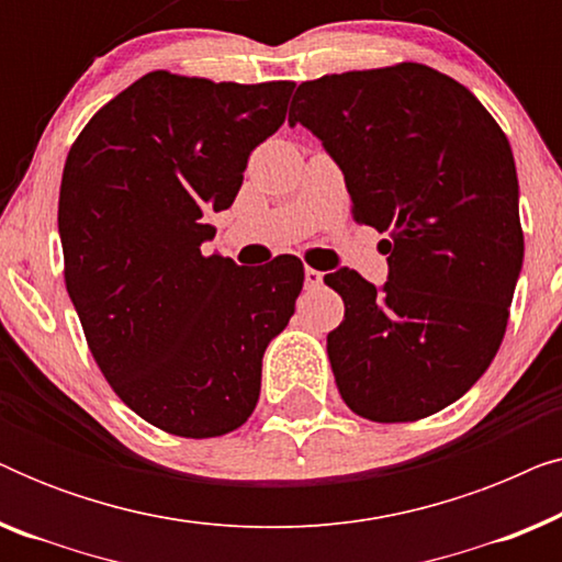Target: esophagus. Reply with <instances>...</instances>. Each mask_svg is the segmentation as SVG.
<instances>
[{
    "label": "esophagus",
    "mask_w": 562,
    "mask_h": 562,
    "mask_svg": "<svg viewBox=\"0 0 562 562\" xmlns=\"http://www.w3.org/2000/svg\"><path fill=\"white\" fill-rule=\"evenodd\" d=\"M304 283H306V286H310V289H317V286H319V283H322V273L317 271V268H310V266L304 268Z\"/></svg>",
    "instance_id": "obj_1"
}]
</instances>
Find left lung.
<instances>
[{
  "label": "left lung",
  "mask_w": 562,
  "mask_h": 562,
  "mask_svg": "<svg viewBox=\"0 0 562 562\" xmlns=\"http://www.w3.org/2000/svg\"><path fill=\"white\" fill-rule=\"evenodd\" d=\"M296 122L342 168L352 220L389 233L383 289L325 276L345 302L327 335L337 391L363 419H425L504 340L525 258L509 140L463 83L412 60L299 83Z\"/></svg>",
  "instance_id": "1"
}]
</instances>
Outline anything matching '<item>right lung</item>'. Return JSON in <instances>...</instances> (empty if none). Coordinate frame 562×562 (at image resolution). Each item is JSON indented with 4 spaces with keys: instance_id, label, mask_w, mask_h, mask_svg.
<instances>
[{
    "instance_id": "obj_1",
    "label": "right lung",
    "mask_w": 562,
    "mask_h": 562,
    "mask_svg": "<svg viewBox=\"0 0 562 562\" xmlns=\"http://www.w3.org/2000/svg\"><path fill=\"white\" fill-rule=\"evenodd\" d=\"M294 81L235 83L150 71L87 122L58 196L64 279L114 394L168 435H227L258 404L271 337L304 266L204 256L256 145L286 120Z\"/></svg>"
}]
</instances>
